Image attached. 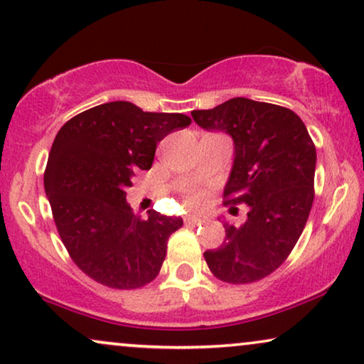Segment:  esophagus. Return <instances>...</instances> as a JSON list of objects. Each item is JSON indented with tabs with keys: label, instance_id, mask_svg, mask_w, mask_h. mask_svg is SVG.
<instances>
[{
	"label": "esophagus",
	"instance_id": "1",
	"mask_svg": "<svg viewBox=\"0 0 364 364\" xmlns=\"http://www.w3.org/2000/svg\"><path fill=\"white\" fill-rule=\"evenodd\" d=\"M183 220H186V224H191V225H199L205 223V219H202L199 215H187Z\"/></svg>",
	"mask_w": 364,
	"mask_h": 364
}]
</instances>
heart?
<instances>
[{"label": "heart", "instance_id": "obj_1", "mask_svg": "<svg viewBox=\"0 0 364 364\" xmlns=\"http://www.w3.org/2000/svg\"><path fill=\"white\" fill-rule=\"evenodd\" d=\"M207 202V196L204 192H191L186 197V205L188 207H202Z\"/></svg>", "mask_w": 364, "mask_h": 364}]
</instances>
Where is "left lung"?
Returning <instances> with one entry per match:
<instances>
[{"instance_id":"1","label":"left lung","mask_w":364,"mask_h":364,"mask_svg":"<svg viewBox=\"0 0 364 364\" xmlns=\"http://www.w3.org/2000/svg\"><path fill=\"white\" fill-rule=\"evenodd\" d=\"M205 130L234 140L225 204L249 207L240 228L225 223V239L204 257L217 279L256 282L286 261L303 234L314 200L316 147L303 120L289 108L230 98L210 110H193Z\"/></svg>"}]
</instances>
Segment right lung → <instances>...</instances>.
Segmentation results:
<instances>
[{"label": "right lung", "instance_id": "add662e5", "mask_svg": "<svg viewBox=\"0 0 364 364\" xmlns=\"http://www.w3.org/2000/svg\"><path fill=\"white\" fill-rule=\"evenodd\" d=\"M183 113L144 112L130 102L85 110L61 127L45 171V192L70 257L93 281L136 289L157 277L181 217L127 204L139 171L152 167L157 144L191 125Z\"/></svg>", "mask_w": 364, "mask_h": 364}]
</instances>
